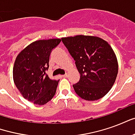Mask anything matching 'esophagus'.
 <instances>
[{
	"label": "esophagus",
	"instance_id": "obj_1",
	"mask_svg": "<svg viewBox=\"0 0 135 135\" xmlns=\"http://www.w3.org/2000/svg\"><path fill=\"white\" fill-rule=\"evenodd\" d=\"M63 77H64V78H66V77H67L68 76V74H65L64 75H63Z\"/></svg>",
	"mask_w": 135,
	"mask_h": 135
}]
</instances>
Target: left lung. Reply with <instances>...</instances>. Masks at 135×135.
Returning a JSON list of instances; mask_svg holds the SVG:
<instances>
[{"instance_id": "8db88e82", "label": "left lung", "mask_w": 135, "mask_h": 135, "mask_svg": "<svg viewBox=\"0 0 135 135\" xmlns=\"http://www.w3.org/2000/svg\"><path fill=\"white\" fill-rule=\"evenodd\" d=\"M80 73L74 91L86 100H97L109 92L118 74V61L108 42L96 36L61 38Z\"/></svg>"}]
</instances>
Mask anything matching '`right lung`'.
<instances>
[{"instance_id":"obj_1","label":"right lung","mask_w":135,"mask_h":135,"mask_svg":"<svg viewBox=\"0 0 135 135\" xmlns=\"http://www.w3.org/2000/svg\"><path fill=\"white\" fill-rule=\"evenodd\" d=\"M60 42L59 38L36 40L16 56L13 82L22 96L34 104H45L56 94L59 80L50 79L45 71L49 67L51 50Z\"/></svg>"}]
</instances>
